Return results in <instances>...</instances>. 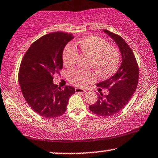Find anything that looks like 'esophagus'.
Masks as SVG:
<instances>
[{
	"label": "esophagus",
	"mask_w": 158,
	"mask_h": 158,
	"mask_svg": "<svg viewBox=\"0 0 158 158\" xmlns=\"http://www.w3.org/2000/svg\"><path fill=\"white\" fill-rule=\"evenodd\" d=\"M75 92L77 93H85L86 90H85V89H81V88H76Z\"/></svg>",
	"instance_id": "obj_1"
}]
</instances>
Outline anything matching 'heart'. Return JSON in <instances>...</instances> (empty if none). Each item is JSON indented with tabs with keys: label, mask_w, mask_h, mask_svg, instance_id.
Segmentation results:
<instances>
[{
	"label": "heart",
	"mask_w": 158,
	"mask_h": 158,
	"mask_svg": "<svg viewBox=\"0 0 158 158\" xmlns=\"http://www.w3.org/2000/svg\"><path fill=\"white\" fill-rule=\"evenodd\" d=\"M81 52L90 57L89 67L95 70L101 77L107 78L117 71L120 56L118 49L98 35H89L77 43ZM78 52L71 46H67L63 54V61L65 66L72 68L77 63ZM69 79L71 83L78 87H85L87 84L97 79L93 71L81 70L72 71Z\"/></svg>",
	"instance_id": "heart-1"
}]
</instances>
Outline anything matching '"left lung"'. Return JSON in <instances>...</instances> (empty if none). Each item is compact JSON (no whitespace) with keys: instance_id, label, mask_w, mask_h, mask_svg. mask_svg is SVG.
I'll use <instances>...</instances> for the list:
<instances>
[{"instance_id":"1","label":"left lung","mask_w":158,"mask_h":158,"mask_svg":"<svg viewBox=\"0 0 158 158\" xmlns=\"http://www.w3.org/2000/svg\"><path fill=\"white\" fill-rule=\"evenodd\" d=\"M109 35L118 46L122 55V63L114 75L97 84V87L107 88L109 94H98V101L89 106L95 114L109 117L118 113L127 104L136 89L139 69L131 48L119 35L107 30L103 31Z\"/></svg>"}]
</instances>
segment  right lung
<instances>
[{
    "label": "right lung",
    "mask_w": 158,
    "mask_h": 158,
    "mask_svg": "<svg viewBox=\"0 0 158 158\" xmlns=\"http://www.w3.org/2000/svg\"><path fill=\"white\" fill-rule=\"evenodd\" d=\"M71 33L55 32L43 35L26 52L19 71V83L25 101L35 112L45 118H55L66 111L71 86L61 89L53 77L63 69V52L73 39Z\"/></svg>",
    "instance_id": "obj_1"
}]
</instances>
